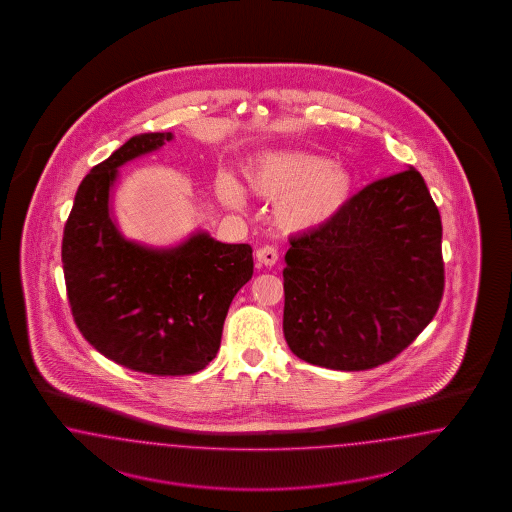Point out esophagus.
Returning <instances> with one entry per match:
<instances>
[{"label": "esophagus", "instance_id": "1", "mask_svg": "<svg viewBox=\"0 0 512 512\" xmlns=\"http://www.w3.org/2000/svg\"><path fill=\"white\" fill-rule=\"evenodd\" d=\"M278 249L274 246H263V248L257 249V261L259 264L264 266H274L278 263Z\"/></svg>", "mask_w": 512, "mask_h": 512}]
</instances>
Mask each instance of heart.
<instances>
[{
    "label": "heart",
    "mask_w": 512,
    "mask_h": 512,
    "mask_svg": "<svg viewBox=\"0 0 512 512\" xmlns=\"http://www.w3.org/2000/svg\"><path fill=\"white\" fill-rule=\"evenodd\" d=\"M244 182L251 193L276 201L274 216L285 231H317L340 216L353 191L349 171L321 155L300 150H270L246 161ZM217 199L240 208L244 193L229 176H219Z\"/></svg>",
    "instance_id": "obj_1"
}]
</instances>
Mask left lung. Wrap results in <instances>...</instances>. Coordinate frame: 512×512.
Returning a JSON list of instances; mask_svg holds the SVG:
<instances>
[{
  "label": "left lung",
  "mask_w": 512,
  "mask_h": 512,
  "mask_svg": "<svg viewBox=\"0 0 512 512\" xmlns=\"http://www.w3.org/2000/svg\"><path fill=\"white\" fill-rule=\"evenodd\" d=\"M441 216L415 167L375 180L328 225L289 240L283 334L296 357L341 372L398 357L439 310Z\"/></svg>",
  "instance_id": "8db88e82"
}]
</instances>
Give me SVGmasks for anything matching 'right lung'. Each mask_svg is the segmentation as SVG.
I'll list each match as a JSON object with an SVG mask.
<instances>
[{"instance_id":"add662e5","label":"right lung","mask_w":512,"mask_h":512,"mask_svg":"<svg viewBox=\"0 0 512 512\" xmlns=\"http://www.w3.org/2000/svg\"><path fill=\"white\" fill-rule=\"evenodd\" d=\"M172 133H144L82 180L63 229L67 298L82 336L133 372L189 375L216 357L234 295L253 276L249 244L208 233L152 249L125 240L110 214L118 167L161 148Z\"/></svg>"}]
</instances>
